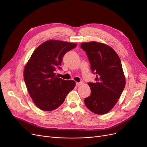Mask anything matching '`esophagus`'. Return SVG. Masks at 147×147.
Returning <instances> with one entry per match:
<instances>
[{"label":"esophagus","instance_id":"34e87169","mask_svg":"<svg viewBox=\"0 0 147 147\" xmlns=\"http://www.w3.org/2000/svg\"><path fill=\"white\" fill-rule=\"evenodd\" d=\"M83 84V82H76V85L77 86H79V85H80V84Z\"/></svg>","mask_w":147,"mask_h":147}]
</instances>
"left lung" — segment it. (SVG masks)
<instances>
[{
    "instance_id": "obj_1",
    "label": "left lung",
    "mask_w": 147,
    "mask_h": 147,
    "mask_svg": "<svg viewBox=\"0 0 147 147\" xmlns=\"http://www.w3.org/2000/svg\"><path fill=\"white\" fill-rule=\"evenodd\" d=\"M81 48L86 52L95 82L88 83L90 96L84 99L86 107L97 115L107 113L117 103L125 87L126 80L117 53L105 44L85 42Z\"/></svg>"
}]
</instances>
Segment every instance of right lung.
I'll return each mask as SVG.
<instances>
[{"instance_id":"right-lung-1","label":"right lung","mask_w":147,"mask_h":147,"mask_svg":"<svg viewBox=\"0 0 147 147\" xmlns=\"http://www.w3.org/2000/svg\"><path fill=\"white\" fill-rule=\"evenodd\" d=\"M77 44L48 40L33 52L24 70V78L29 94L37 107L44 111L56 109L75 86L73 80H65L56 75L65 53Z\"/></svg>"}]
</instances>
